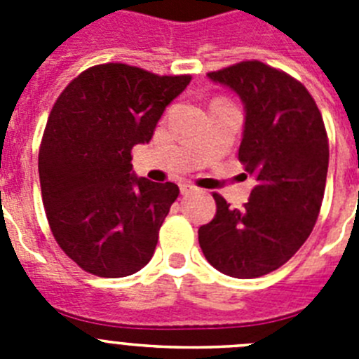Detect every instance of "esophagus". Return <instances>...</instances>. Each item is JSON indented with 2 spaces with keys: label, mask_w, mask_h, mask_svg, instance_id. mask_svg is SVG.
<instances>
[{
  "label": "esophagus",
  "mask_w": 359,
  "mask_h": 359,
  "mask_svg": "<svg viewBox=\"0 0 359 359\" xmlns=\"http://www.w3.org/2000/svg\"><path fill=\"white\" fill-rule=\"evenodd\" d=\"M196 187L192 185V183H189V182H183L182 185H180V190H182V194H189V192H192V190H194Z\"/></svg>",
  "instance_id": "obj_1"
}]
</instances>
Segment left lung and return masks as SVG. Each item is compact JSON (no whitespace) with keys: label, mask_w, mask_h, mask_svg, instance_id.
<instances>
[{"label":"left lung","mask_w":359,"mask_h":359,"mask_svg":"<svg viewBox=\"0 0 359 359\" xmlns=\"http://www.w3.org/2000/svg\"><path fill=\"white\" fill-rule=\"evenodd\" d=\"M208 77L243 98L239 161L257 185L243 208L215 192L217 212L199 228V246L221 273L262 277L286 264L313 231L327 177V131L306 86L282 69L241 61Z\"/></svg>","instance_id":"obj_1"}]
</instances>
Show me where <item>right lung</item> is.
<instances>
[{
	"mask_svg": "<svg viewBox=\"0 0 359 359\" xmlns=\"http://www.w3.org/2000/svg\"><path fill=\"white\" fill-rule=\"evenodd\" d=\"M190 79L107 62L79 73L53 104L41 196L57 244L88 273L128 277L151 261L180 189L133 176L131 149L151 140Z\"/></svg>",
	"mask_w": 359,
	"mask_h": 359,
	"instance_id": "add662e5",
	"label": "right lung"
}]
</instances>
